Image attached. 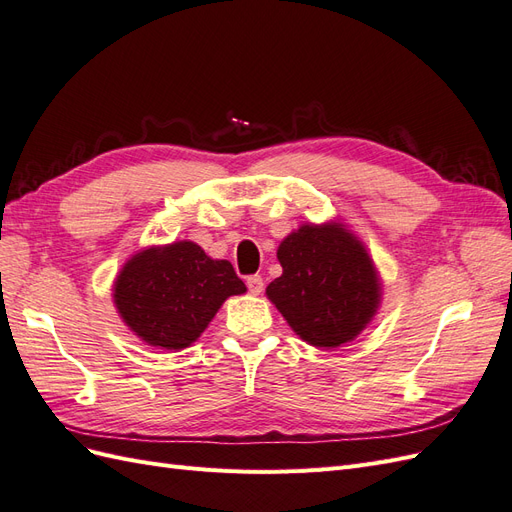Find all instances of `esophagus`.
<instances>
[{"label": "esophagus", "instance_id": "1", "mask_svg": "<svg viewBox=\"0 0 512 512\" xmlns=\"http://www.w3.org/2000/svg\"><path fill=\"white\" fill-rule=\"evenodd\" d=\"M245 284H247V288H250L252 294H260L262 288H265V282H262L260 275H250V277H247Z\"/></svg>", "mask_w": 512, "mask_h": 512}]
</instances>
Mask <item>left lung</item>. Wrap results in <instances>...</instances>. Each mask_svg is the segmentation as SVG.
<instances>
[{
  "mask_svg": "<svg viewBox=\"0 0 512 512\" xmlns=\"http://www.w3.org/2000/svg\"><path fill=\"white\" fill-rule=\"evenodd\" d=\"M282 275L267 299L316 348H339L378 314L382 280L365 243L339 220L301 224L277 247Z\"/></svg>",
  "mask_w": 512,
  "mask_h": 512,
  "instance_id": "8db88e82",
  "label": "left lung"
}]
</instances>
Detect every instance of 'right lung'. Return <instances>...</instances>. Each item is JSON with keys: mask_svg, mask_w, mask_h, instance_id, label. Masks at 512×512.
<instances>
[{"mask_svg": "<svg viewBox=\"0 0 512 512\" xmlns=\"http://www.w3.org/2000/svg\"><path fill=\"white\" fill-rule=\"evenodd\" d=\"M245 290L228 260L183 239L132 254L115 277L113 301L147 346L183 350L203 335L228 297Z\"/></svg>", "mask_w": 512, "mask_h": 512, "instance_id": "right-lung-1", "label": "right lung"}]
</instances>
